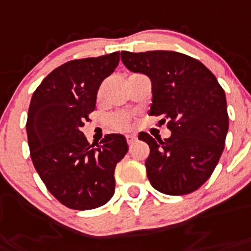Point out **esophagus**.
Segmentation results:
<instances>
[{"label":"esophagus","mask_w":251,"mask_h":251,"mask_svg":"<svg viewBox=\"0 0 251 251\" xmlns=\"http://www.w3.org/2000/svg\"><path fill=\"white\" fill-rule=\"evenodd\" d=\"M136 141H137L136 135H127V136H126V142H127L128 146H132Z\"/></svg>","instance_id":"34e87169"}]
</instances>
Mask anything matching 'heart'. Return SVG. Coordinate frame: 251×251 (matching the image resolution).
Segmentation results:
<instances>
[{"mask_svg": "<svg viewBox=\"0 0 251 251\" xmlns=\"http://www.w3.org/2000/svg\"><path fill=\"white\" fill-rule=\"evenodd\" d=\"M130 116L127 114H115L111 115L109 119V123L112 128L119 131L127 130L130 126Z\"/></svg>", "mask_w": 251, "mask_h": 251, "instance_id": "obj_1", "label": "heart"}]
</instances>
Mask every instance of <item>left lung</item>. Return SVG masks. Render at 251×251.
<instances>
[{
    "label": "left lung",
    "instance_id": "8db88e82",
    "mask_svg": "<svg viewBox=\"0 0 251 251\" xmlns=\"http://www.w3.org/2000/svg\"><path fill=\"white\" fill-rule=\"evenodd\" d=\"M128 70L146 74L152 83L150 115L162 116L168 139L147 132V177L154 189L170 196L197 191L212 176L226 145L229 118L223 88L200 60L178 51H121Z\"/></svg>",
    "mask_w": 251,
    "mask_h": 251
}]
</instances>
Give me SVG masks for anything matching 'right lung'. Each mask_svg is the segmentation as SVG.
Instances as JSON below:
<instances>
[{"label": "right lung", "mask_w": 251, "mask_h": 251, "mask_svg": "<svg viewBox=\"0 0 251 251\" xmlns=\"http://www.w3.org/2000/svg\"><path fill=\"white\" fill-rule=\"evenodd\" d=\"M119 54L64 63L32 95L25 124L30 158L47 189L70 209L109 202L115 166L128 151L123 135H106L95 147L81 131L95 109L100 84L118 67Z\"/></svg>", "instance_id": "obj_1"}]
</instances>
